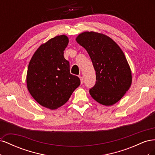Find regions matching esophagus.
Segmentation results:
<instances>
[{
	"label": "esophagus",
	"mask_w": 155,
	"mask_h": 155,
	"mask_svg": "<svg viewBox=\"0 0 155 155\" xmlns=\"http://www.w3.org/2000/svg\"><path fill=\"white\" fill-rule=\"evenodd\" d=\"M79 79H80V80H81V83L83 84V77L81 76V75H79Z\"/></svg>",
	"instance_id": "1"
}]
</instances>
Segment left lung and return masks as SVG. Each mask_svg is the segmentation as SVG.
Wrapping results in <instances>:
<instances>
[{"instance_id":"obj_1","label":"left lung","mask_w":155,"mask_h":155,"mask_svg":"<svg viewBox=\"0 0 155 155\" xmlns=\"http://www.w3.org/2000/svg\"><path fill=\"white\" fill-rule=\"evenodd\" d=\"M76 41L87 51L96 71V82L91 96L110 106L120 101L132 83V73L120 46L110 37L95 31L79 34Z\"/></svg>"}]
</instances>
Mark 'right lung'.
Listing matches in <instances>:
<instances>
[{
  "mask_svg": "<svg viewBox=\"0 0 155 155\" xmlns=\"http://www.w3.org/2000/svg\"><path fill=\"white\" fill-rule=\"evenodd\" d=\"M68 41L67 36L61 35L42 44L28 67V90L39 104L51 110L66 104L80 85L79 78L70 74L69 62L63 55Z\"/></svg>",
  "mask_w": 155,
  "mask_h": 155,
  "instance_id": "obj_1",
  "label": "right lung"
}]
</instances>
